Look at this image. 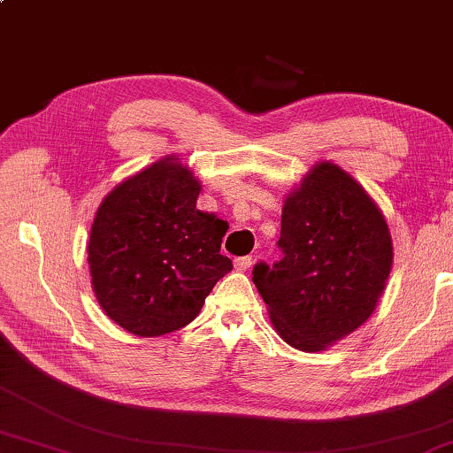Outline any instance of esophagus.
Returning a JSON list of instances; mask_svg holds the SVG:
<instances>
[{
  "label": "esophagus",
  "instance_id": "obj_1",
  "mask_svg": "<svg viewBox=\"0 0 453 453\" xmlns=\"http://www.w3.org/2000/svg\"><path fill=\"white\" fill-rule=\"evenodd\" d=\"M251 265H253L251 255H245V257H237L235 259V269L237 271H248Z\"/></svg>",
  "mask_w": 453,
  "mask_h": 453
}]
</instances>
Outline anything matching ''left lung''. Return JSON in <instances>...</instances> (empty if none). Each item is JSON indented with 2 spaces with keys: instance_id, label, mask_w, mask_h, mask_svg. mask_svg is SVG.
<instances>
[{
  "instance_id": "obj_1",
  "label": "left lung",
  "mask_w": 453,
  "mask_h": 453,
  "mask_svg": "<svg viewBox=\"0 0 453 453\" xmlns=\"http://www.w3.org/2000/svg\"><path fill=\"white\" fill-rule=\"evenodd\" d=\"M283 257L257 263L253 283L279 336L325 350L365 323L392 269V237L374 200L333 162H319L285 198Z\"/></svg>"
}]
</instances>
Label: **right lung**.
Masks as SVG:
<instances>
[{
  "label": "right lung",
  "mask_w": 453,
  "mask_h": 453,
  "mask_svg": "<svg viewBox=\"0 0 453 453\" xmlns=\"http://www.w3.org/2000/svg\"><path fill=\"white\" fill-rule=\"evenodd\" d=\"M200 188L192 170L166 156L98 205L87 245L93 291L125 331L148 339L186 326L234 269L219 253L221 219L196 210Z\"/></svg>",
  "instance_id": "obj_1"
}]
</instances>
